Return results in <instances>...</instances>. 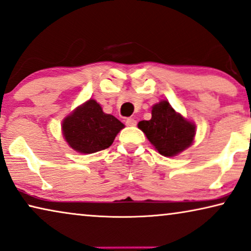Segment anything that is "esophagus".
<instances>
[{
    "label": "esophagus",
    "instance_id": "esophagus-1",
    "mask_svg": "<svg viewBox=\"0 0 251 251\" xmlns=\"http://www.w3.org/2000/svg\"><path fill=\"white\" fill-rule=\"evenodd\" d=\"M126 125L128 126H134L137 125V121L133 118H126Z\"/></svg>",
    "mask_w": 251,
    "mask_h": 251
}]
</instances>
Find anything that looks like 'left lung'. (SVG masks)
Segmentation results:
<instances>
[{"label": "left lung", "mask_w": 251, "mask_h": 251, "mask_svg": "<svg viewBox=\"0 0 251 251\" xmlns=\"http://www.w3.org/2000/svg\"><path fill=\"white\" fill-rule=\"evenodd\" d=\"M138 128L159 154L172 157L194 143L196 126L176 113L168 100H161L151 108V119L138 123Z\"/></svg>", "instance_id": "1"}]
</instances>
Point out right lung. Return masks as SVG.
I'll return each mask as SVG.
<instances>
[{
  "label": "right lung",
  "mask_w": 251,
  "mask_h": 251,
  "mask_svg": "<svg viewBox=\"0 0 251 251\" xmlns=\"http://www.w3.org/2000/svg\"><path fill=\"white\" fill-rule=\"evenodd\" d=\"M123 128L125 125L113 115L104 113L95 100L78 106L62 122L64 139L72 150L82 154L108 148Z\"/></svg>",
  "instance_id": "add662e5"
}]
</instances>
